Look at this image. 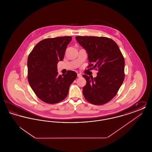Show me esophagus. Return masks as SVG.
Instances as JSON below:
<instances>
[{"mask_svg": "<svg viewBox=\"0 0 152 152\" xmlns=\"http://www.w3.org/2000/svg\"><path fill=\"white\" fill-rule=\"evenodd\" d=\"M77 77H82V75H81L80 73H78V74H77Z\"/></svg>", "mask_w": 152, "mask_h": 152, "instance_id": "esophagus-1", "label": "esophagus"}]
</instances>
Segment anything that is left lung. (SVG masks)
Instances as JSON below:
<instances>
[{"label":"left lung","mask_w":152,"mask_h":152,"mask_svg":"<svg viewBox=\"0 0 152 152\" xmlns=\"http://www.w3.org/2000/svg\"><path fill=\"white\" fill-rule=\"evenodd\" d=\"M76 39L88 53V68L98 71L96 77L83 75L87 81L83 95L92 104H105L116 96L124 81L123 54L116 42L108 37L79 36Z\"/></svg>","instance_id":"obj_1"}]
</instances>
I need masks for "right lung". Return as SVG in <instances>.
<instances>
[{
    "label": "right lung",
    "instance_id": "right-lung-1",
    "mask_svg": "<svg viewBox=\"0 0 152 152\" xmlns=\"http://www.w3.org/2000/svg\"><path fill=\"white\" fill-rule=\"evenodd\" d=\"M71 36L47 38L36 44L28 57V83L37 97L48 104L65 99L77 73L68 71L58 75L57 64L62 61Z\"/></svg>",
    "mask_w": 152,
    "mask_h": 152
}]
</instances>
